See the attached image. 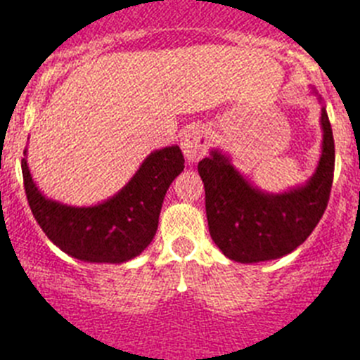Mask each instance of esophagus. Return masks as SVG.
Returning <instances> with one entry per match:
<instances>
[{"mask_svg": "<svg viewBox=\"0 0 360 360\" xmlns=\"http://www.w3.org/2000/svg\"><path fill=\"white\" fill-rule=\"evenodd\" d=\"M209 132L203 127H191L186 130L181 139V148L183 153L190 162H197L202 157H205L209 151Z\"/></svg>", "mask_w": 360, "mask_h": 360, "instance_id": "34e87169", "label": "esophagus"}]
</instances>
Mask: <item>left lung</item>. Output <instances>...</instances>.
Returning a JSON list of instances; mask_svg holds the SVG:
<instances>
[{
  "instance_id": "1",
  "label": "left lung",
  "mask_w": 360,
  "mask_h": 360,
  "mask_svg": "<svg viewBox=\"0 0 360 360\" xmlns=\"http://www.w3.org/2000/svg\"><path fill=\"white\" fill-rule=\"evenodd\" d=\"M311 92L322 104L317 90ZM321 127L322 153L317 169L307 183L284 193H268L254 186L219 150L198 162L210 237L224 256L238 263L277 259L310 237L328 207L335 174V139L324 104Z\"/></svg>"
}]
</instances>
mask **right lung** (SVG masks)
Here are the masks:
<instances>
[{
  "mask_svg": "<svg viewBox=\"0 0 360 360\" xmlns=\"http://www.w3.org/2000/svg\"><path fill=\"white\" fill-rule=\"evenodd\" d=\"M183 169L179 146L162 148L148 155L111 198L75 207L46 198L32 181L27 158H22L24 188L34 219L57 248L86 263H125L139 256L153 240L163 198Z\"/></svg>",
  "mask_w": 360,
  "mask_h": 360,
  "instance_id": "obj_1",
  "label": "right lung"
}]
</instances>
